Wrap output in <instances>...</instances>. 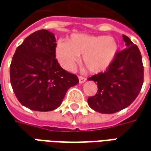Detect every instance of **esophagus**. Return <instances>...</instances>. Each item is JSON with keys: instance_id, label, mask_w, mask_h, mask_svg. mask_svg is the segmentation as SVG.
Returning a JSON list of instances; mask_svg holds the SVG:
<instances>
[{"instance_id": "obj_1", "label": "esophagus", "mask_w": 151, "mask_h": 151, "mask_svg": "<svg viewBox=\"0 0 151 151\" xmlns=\"http://www.w3.org/2000/svg\"><path fill=\"white\" fill-rule=\"evenodd\" d=\"M79 82L81 83V84H82V83H84V82H85L86 81V78L85 77H83V76H79Z\"/></svg>"}]
</instances>
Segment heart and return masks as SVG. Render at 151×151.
Here are the masks:
<instances>
[{
  "mask_svg": "<svg viewBox=\"0 0 151 151\" xmlns=\"http://www.w3.org/2000/svg\"><path fill=\"white\" fill-rule=\"evenodd\" d=\"M117 40L111 36L73 34L67 40H58L56 58L62 67L71 70L82 55V62L93 73H100L111 66L118 53Z\"/></svg>",
  "mask_w": 151,
  "mask_h": 151,
  "instance_id": "1",
  "label": "heart"
}]
</instances>
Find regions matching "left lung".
<instances>
[{
  "mask_svg": "<svg viewBox=\"0 0 151 151\" xmlns=\"http://www.w3.org/2000/svg\"><path fill=\"white\" fill-rule=\"evenodd\" d=\"M126 49L116 54L105 72L94 75L88 81L97 83L98 92L88 98L93 111L113 114L128 107L138 96L144 79L142 54L138 47L123 35Z\"/></svg>",
  "mask_w": 151,
  "mask_h": 151,
  "instance_id": "1",
  "label": "left lung"
}]
</instances>
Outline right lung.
Instances as JSON below:
<instances>
[{"instance_id":"add662e5","label":"right lung","mask_w":151,"mask_h":151,"mask_svg":"<svg viewBox=\"0 0 151 151\" xmlns=\"http://www.w3.org/2000/svg\"><path fill=\"white\" fill-rule=\"evenodd\" d=\"M55 48L53 33L39 30L27 36L13 56L11 86L19 102L30 110H55L62 104L67 91L79 83L76 75L60 67Z\"/></svg>"}]
</instances>
